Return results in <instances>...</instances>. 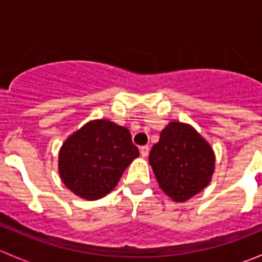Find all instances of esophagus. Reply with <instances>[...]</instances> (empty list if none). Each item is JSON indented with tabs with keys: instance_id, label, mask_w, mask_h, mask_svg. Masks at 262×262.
I'll return each mask as SVG.
<instances>
[{
	"instance_id": "esophagus-1",
	"label": "esophagus",
	"mask_w": 262,
	"mask_h": 262,
	"mask_svg": "<svg viewBox=\"0 0 262 262\" xmlns=\"http://www.w3.org/2000/svg\"><path fill=\"white\" fill-rule=\"evenodd\" d=\"M148 152H149V147H148V146H142V147H141V155H142V157H147Z\"/></svg>"
}]
</instances>
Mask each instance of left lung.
<instances>
[{"mask_svg":"<svg viewBox=\"0 0 262 262\" xmlns=\"http://www.w3.org/2000/svg\"><path fill=\"white\" fill-rule=\"evenodd\" d=\"M149 165L161 189L175 202L202 191L214 171L209 144L187 124L170 123L149 152Z\"/></svg>","mask_w":262,"mask_h":262,"instance_id":"left-lung-1","label":"left lung"}]
</instances>
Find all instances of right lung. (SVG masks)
I'll return each mask as SVG.
<instances>
[{"instance_id": "obj_1", "label": "right lung", "mask_w": 262, "mask_h": 262, "mask_svg": "<svg viewBox=\"0 0 262 262\" xmlns=\"http://www.w3.org/2000/svg\"><path fill=\"white\" fill-rule=\"evenodd\" d=\"M138 156L128 129L109 120L90 121L60 148V178L76 195L96 200L114 189Z\"/></svg>"}]
</instances>
